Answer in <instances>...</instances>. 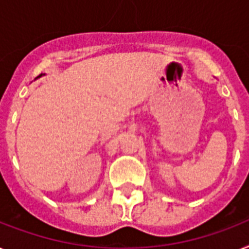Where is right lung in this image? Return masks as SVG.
<instances>
[{"label": "right lung", "mask_w": 249, "mask_h": 249, "mask_svg": "<svg viewBox=\"0 0 249 249\" xmlns=\"http://www.w3.org/2000/svg\"><path fill=\"white\" fill-rule=\"evenodd\" d=\"M39 76H42V74H40V75ZM39 76H38V78H39Z\"/></svg>", "instance_id": "add662e5"}]
</instances>
